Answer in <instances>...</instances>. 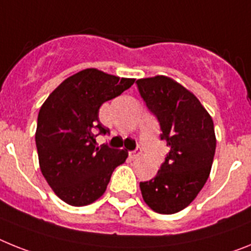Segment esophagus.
Instances as JSON below:
<instances>
[{
	"instance_id": "1",
	"label": "esophagus",
	"mask_w": 251,
	"mask_h": 251,
	"mask_svg": "<svg viewBox=\"0 0 251 251\" xmlns=\"http://www.w3.org/2000/svg\"><path fill=\"white\" fill-rule=\"evenodd\" d=\"M140 154H141V150L140 149H136V150H134V151H130V158L136 159L139 155H140Z\"/></svg>"
}]
</instances>
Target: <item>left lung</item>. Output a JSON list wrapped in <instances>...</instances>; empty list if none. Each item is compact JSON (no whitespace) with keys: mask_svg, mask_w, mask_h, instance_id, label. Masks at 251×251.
Returning <instances> with one entry per match:
<instances>
[{"mask_svg":"<svg viewBox=\"0 0 251 251\" xmlns=\"http://www.w3.org/2000/svg\"><path fill=\"white\" fill-rule=\"evenodd\" d=\"M158 119L169 152L156 176L140 182L144 201L163 215L179 212L203 188L212 167L216 136L212 117L191 91L165 75L136 80Z\"/></svg>","mask_w":251,"mask_h":251,"instance_id":"8db88e82","label":"left lung"}]
</instances>
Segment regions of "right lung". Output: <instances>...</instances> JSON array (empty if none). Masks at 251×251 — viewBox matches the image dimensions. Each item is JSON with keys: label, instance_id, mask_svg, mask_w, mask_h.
<instances>
[{"label": "right lung", "instance_id": "add662e5", "mask_svg": "<svg viewBox=\"0 0 251 251\" xmlns=\"http://www.w3.org/2000/svg\"><path fill=\"white\" fill-rule=\"evenodd\" d=\"M96 68L73 74L40 107L35 141L40 171L58 197L71 206H87L104 193L126 150L97 147L95 135L108 132L99 120L102 103L134 84Z\"/></svg>", "mask_w": 251, "mask_h": 251}]
</instances>
